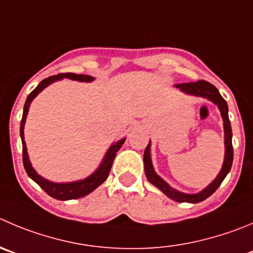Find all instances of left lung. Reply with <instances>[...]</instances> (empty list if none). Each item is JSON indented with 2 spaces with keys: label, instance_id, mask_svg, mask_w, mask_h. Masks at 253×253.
<instances>
[{
  "label": "left lung",
  "instance_id": "left-lung-1",
  "mask_svg": "<svg viewBox=\"0 0 253 253\" xmlns=\"http://www.w3.org/2000/svg\"><path fill=\"white\" fill-rule=\"evenodd\" d=\"M177 88H180L182 92L187 93V94L191 95H199V97L208 98L209 100L213 102L215 104H217L218 109L221 112V117L223 119V128H225V161H223L222 169H221L220 174L217 175L215 180L206 187L205 190H203L199 194L189 195L184 194V192L176 191L175 189H172L170 185H168L164 180L161 179L160 176H158L155 171H154L153 164H151V158H150V143L148 144V146L145 148L144 151V169H145V175L146 179L151 182L153 185H155L159 190L164 192L168 197L172 199V200L177 201V203H200L204 201L205 199H208L209 196L213 194V192L217 190V187L220 186L221 182L223 181V179L226 177V175L230 171L231 167H232V160H233V148H232V129H231L230 119H228V108L226 100L221 97L220 92L217 90L215 85H212L211 83L206 81H197L194 83H184V84H176Z\"/></svg>",
  "mask_w": 253,
  "mask_h": 253
}]
</instances>
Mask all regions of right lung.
Segmentation results:
<instances>
[{
    "instance_id": "right-lung-1",
    "label": "right lung",
    "mask_w": 253,
    "mask_h": 253,
    "mask_svg": "<svg viewBox=\"0 0 253 253\" xmlns=\"http://www.w3.org/2000/svg\"><path fill=\"white\" fill-rule=\"evenodd\" d=\"M62 78H71L73 81H79V82H92L93 77L90 76H85V74H74V73H59L57 76H52L48 77V78L43 79L35 89H33L32 92L30 93V95L27 97V100L25 103V108H23V115H22V120H21V139H22V158H23V167H25L26 172H27L28 176L33 180V181L37 182L45 192H47L49 196L54 197L57 200H74V199H79V197H83L85 195L90 194L93 190L97 189L100 184L107 180L108 175H109L110 169H112L113 161H114L115 155H117V151L122 148V145L124 144L125 139H122L118 143L113 144L112 146L109 148L108 153L105 154V158L103 160V163L100 164V167L98 168L97 171L93 172L90 176H88L86 179L81 180V181H74V182H68V184H56V182L48 181V180L43 179L42 176L37 174L35 171V169L32 168L30 163V159H28V154H27V148H26V143H25V135H23V128H25V122L26 118H27V113H28V108H30L31 102L35 99L36 95L43 90L45 86L49 85L50 83L53 82L58 81V79Z\"/></svg>"
}]
</instances>
